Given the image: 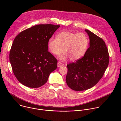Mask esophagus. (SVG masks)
Instances as JSON below:
<instances>
[{
    "label": "esophagus",
    "mask_w": 121,
    "mask_h": 121,
    "mask_svg": "<svg viewBox=\"0 0 121 121\" xmlns=\"http://www.w3.org/2000/svg\"><path fill=\"white\" fill-rule=\"evenodd\" d=\"M64 65V64L62 63H61L60 62H58V63H57V67H60L62 66H63Z\"/></svg>",
    "instance_id": "obj_1"
}]
</instances>
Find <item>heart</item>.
<instances>
[{"mask_svg":"<svg viewBox=\"0 0 121 121\" xmlns=\"http://www.w3.org/2000/svg\"><path fill=\"white\" fill-rule=\"evenodd\" d=\"M89 43L88 37L83 32L75 33L70 31H62L56 38L52 37L48 40V46L52 54L59 56L62 61H66L68 58L72 61L82 58L87 51Z\"/></svg>","mask_w":121,"mask_h":121,"instance_id":"b5f03b06","label":"heart"}]
</instances>
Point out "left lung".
Masks as SVG:
<instances>
[{
  "label": "left lung",
  "mask_w": 121,
  "mask_h": 121,
  "mask_svg": "<svg viewBox=\"0 0 121 121\" xmlns=\"http://www.w3.org/2000/svg\"><path fill=\"white\" fill-rule=\"evenodd\" d=\"M90 47L85 55L75 62L67 65L66 82L76 91L88 90L102 78L108 66L109 55L105 42L89 30Z\"/></svg>",
  "instance_id": "left-lung-1"
}]
</instances>
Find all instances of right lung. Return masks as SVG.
<instances>
[{"label":"right lung","mask_w":121,"mask_h":121,"mask_svg":"<svg viewBox=\"0 0 121 121\" xmlns=\"http://www.w3.org/2000/svg\"><path fill=\"white\" fill-rule=\"evenodd\" d=\"M60 26L35 25L22 31L14 39L9 61L15 76L23 85L39 88L56 69L57 60L48 51V42Z\"/></svg>","instance_id":"1"}]
</instances>
